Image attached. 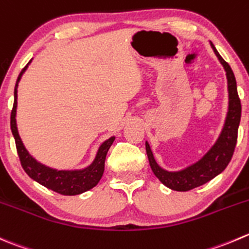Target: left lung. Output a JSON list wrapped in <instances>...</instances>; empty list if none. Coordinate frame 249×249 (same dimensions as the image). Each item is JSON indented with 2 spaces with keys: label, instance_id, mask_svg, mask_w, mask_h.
Masks as SVG:
<instances>
[{
  "label": "left lung",
  "instance_id": "8db88e82",
  "mask_svg": "<svg viewBox=\"0 0 249 249\" xmlns=\"http://www.w3.org/2000/svg\"><path fill=\"white\" fill-rule=\"evenodd\" d=\"M211 45L226 71L229 91L228 114H226L225 124L221 130V134L219 135L216 142L198 161L180 171H166L160 168L154 159L148 142H146V152L152 171L160 180L161 183L174 191H190L198 186L204 185L216 175L223 173L228 164L230 163L236 143H237L238 125L241 120V101L237 93L236 79L231 67L219 54L213 43L211 42Z\"/></svg>",
  "mask_w": 249,
  "mask_h": 249
}]
</instances>
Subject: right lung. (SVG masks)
<instances>
[{"label":"right lung","instance_id":"add662e5","mask_svg":"<svg viewBox=\"0 0 249 249\" xmlns=\"http://www.w3.org/2000/svg\"><path fill=\"white\" fill-rule=\"evenodd\" d=\"M30 62L24 67L23 71L19 74L18 79H17L16 88H14L13 109H12L11 113V130L14 140H16L17 152H18L21 166L33 180H35L36 182L45 186L47 189L57 192V194L64 195V196H75V195H80L83 192L89 191L92 187H95L100 182L101 178H102L103 171H105L106 156H107L108 149L110 148L115 137L112 136L110 139L106 140L98 148L97 154H96L92 163L88 168L81 169V170H57V169H52L50 166L38 163L34 157H31L29 152L26 151L25 147H24L23 141L19 136L16 120L17 97H18L17 89H18V84L20 81L21 75L26 71Z\"/></svg>","mask_w":249,"mask_h":249}]
</instances>
